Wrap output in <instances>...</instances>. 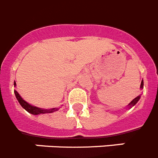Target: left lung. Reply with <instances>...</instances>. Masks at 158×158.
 <instances>
[{"mask_svg":"<svg viewBox=\"0 0 158 158\" xmlns=\"http://www.w3.org/2000/svg\"><path fill=\"white\" fill-rule=\"evenodd\" d=\"M143 85H144V82H143V81H141V88H143ZM139 99H140V96H137V98H134V99H133V101H132V102L129 104V107H132V106H135L136 103H137V102H138V101H139Z\"/></svg>","mask_w":158,"mask_h":158,"instance_id":"1","label":"left lung"}]
</instances>
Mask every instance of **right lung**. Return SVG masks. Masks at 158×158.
<instances>
[{"mask_svg":"<svg viewBox=\"0 0 158 158\" xmlns=\"http://www.w3.org/2000/svg\"><path fill=\"white\" fill-rule=\"evenodd\" d=\"M14 85H16V82H14ZM15 95H16V98H17V101L20 103L21 106H22L27 112H29L30 114H34V115H37V114H50V113H53V112L56 111L57 109L54 108V109H51V110H43V109H40V108L35 107V106H31L29 103H27L25 101L22 99L21 98V96L19 95L18 93L14 90Z\"/></svg>","mask_w":158,"mask_h":158,"instance_id":"add662e5","label":"right lung"}]
</instances>
